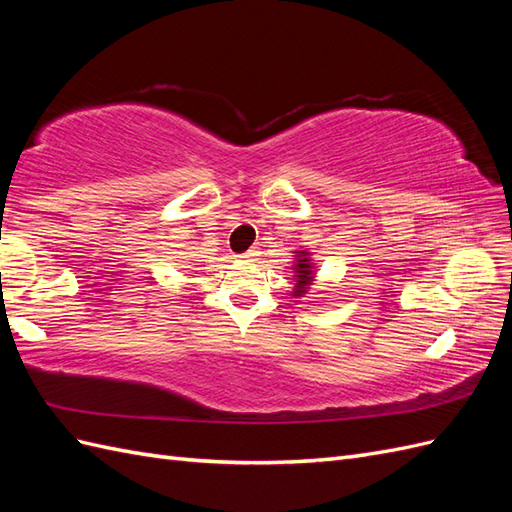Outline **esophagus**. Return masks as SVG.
<instances>
[{
    "label": "esophagus",
    "mask_w": 512,
    "mask_h": 512,
    "mask_svg": "<svg viewBox=\"0 0 512 512\" xmlns=\"http://www.w3.org/2000/svg\"><path fill=\"white\" fill-rule=\"evenodd\" d=\"M258 256V250L256 247H252V250H247L245 254H241V258H245V260H254Z\"/></svg>",
    "instance_id": "34e87169"
}]
</instances>
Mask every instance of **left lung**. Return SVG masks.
<instances>
[{
    "instance_id": "8db88e82",
    "label": "left lung",
    "mask_w": 512,
    "mask_h": 512,
    "mask_svg": "<svg viewBox=\"0 0 512 512\" xmlns=\"http://www.w3.org/2000/svg\"><path fill=\"white\" fill-rule=\"evenodd\" d=\"M299 256H305V252H299ZM297 269V288H294V297H301V294L305 292V288L312 284V277H314V271H312V265H309L307 258H301L299 265L294 267Z\"/></svg>"
}]
</instances>
